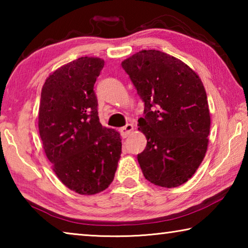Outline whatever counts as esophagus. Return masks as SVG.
<instances>
[{
    "mask_svg": "<svg viewBox=\"0 0 248 248\" xmlns=\"http://www.w3.org/2000/svg\"><path fill=\"white\" fill-rule=\"evenodd\" d=\"M132 130H133V125L131 124H125L124 127L120 128V133L121 136H123V138H127L129 134L132 132Z\"/></svg>",
    "mask_w": 248,
    "mask_h": 248,
    "instance_id": "1",
    "label": "esophagus"
}]
</instances>
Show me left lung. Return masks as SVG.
I'll use <instances>...</instances> for the list:
<instances>
[{
  "label": "left lung",
  "mask_w": 248,
  "mask_h": 248,
  "mask_svg": "<svg viewBox=\"0 0 248 248\" xmlns=\"http://www.w3.org/2000/svg\"><path fill=\"white\" fill-rule=\"evenodd\" d=\"M144 102L139 130L146 148L138 154L145 179L166 188L192 177L207 152L210 111L199 75L182 60L142 50L121 62Z\"/></svg>",
  "instance_id": "8db88e82"
}]
</instances>
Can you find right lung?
Returning <instances> with one entry per match:
<instances>
[{"instance_id":"right-lung-1","label":"right lung","mask_w":248,"mask_h":248,"mask_svg":"<svg viewBox=\"0 0 248 248\" xmlns=\"http://www.w3.org/2000/svg\"><path fill=\"white\" fill-rule=\"evenodd\" d=\"M105 61L82 57L60 66L41 90L38 128L60 182L79 195L111 184L121 154L120 133L99 123L94 84Z\"/></svg>"}]
</instances>
